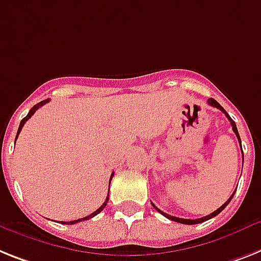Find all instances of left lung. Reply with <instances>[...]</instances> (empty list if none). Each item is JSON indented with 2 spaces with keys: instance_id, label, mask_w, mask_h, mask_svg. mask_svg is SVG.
Listing matches in <instances>:
<instances>
[{
  "instance_id": "obj_1",
  "label": "left lung",
  "mask_w": 261,
  "mask_h": 261,
  "mask_svg": "<svg viewBox=\"0 0 261 261\" xmlns=\"http://www.w3.org/2000/svg\"><path fill=\"white\" fill-rule=\"evenodd\" d=\"M208 104H210L211 107H215V108H217V109H220V111L223 112L224 115L227 116V118H228V120H229V122H231L232 129H233L234 135L238 136L239 141H240V136H239L238 128H236V124H234V121H233V120H232V118L229 117V115H228L227 112H225V109H224V108L221 107V105L219 104V102H217L216 100H213V98H208ZM240 146H242V141H240ZM243 159H244V157H243ZM233 195H234V192L232 193V196H231V197H229V199H228L227 201H225V203H224L223 205L220 206V208H219V210H216V211H215V212H212V213H211V215H208V216H204V217H201V219H196V220H191V219H180V217H174V216H171V215H168V213H165V212H163V211H160V210H159V208H157V206L154 205V204H152V205H153L154 208H156V211H159V212H160L161 215H163V216H165V217H167V219H169V220H173V221H177V223H181V224H189V225H192V224H199V223H203V221L210 220V219H212V217L217 216V215H219V213H220L221 211H223L224 208H225V206L228 205V204H229V201H231V200H232V197H233Z\"/></svg>"
}]
</instances>
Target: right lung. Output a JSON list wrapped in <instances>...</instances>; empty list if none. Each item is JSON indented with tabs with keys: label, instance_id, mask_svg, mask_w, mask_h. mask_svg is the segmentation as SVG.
<instances>
[{
	"label": "right lung",
	"instance_id": "add662e5",
	"mask_svg": "<svg viewBox=\"0 0 261 261\" xmlns=\"http://www.w3.org/2000/svg\"><path fill=\"white\" fill-rule=\"evenodd\" d=\"M46 102H49V98L48 100H44V101H41V102H38V104H36L34 105L33 108H32V109H30L29 111V113H28L27 115V117H23L22 120H21V122H19V128H18V132H17V136H16V139L17 137H18V135H19V132H21V129H22V126H23V124H25V122L28 121V120H29L30 117H32V116L34 115V112L37 111L38 108H41L42 107V105H45L46 104ZM112 177H113V173H112V176H111V178H109V185H111V180H112ZM108 200H109V197H107V200H105V203L102 204V205L100 206V208H98V210L96 211V212H93L92 213V215H89V216H87V217H84V219H79V220H73V221H61L62 224H76V223H79V221H84V220H89V219H92V217L93 216H96V215H98V213L101 212V211L104 210L105 206H107V203H108Z\"/></svg>",
	"mask_w": 261,
	"mask_h": 261
}]
</instances>
